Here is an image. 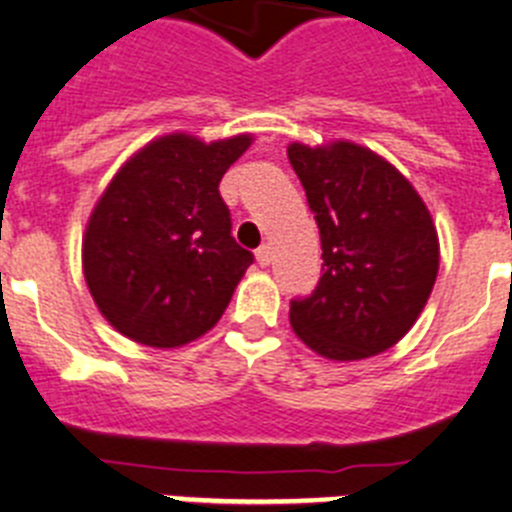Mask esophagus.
I'll list each match as a JSON object with an SVG mask.
<instances>
[{"label": "esophagus", "mask_w": 512, "mask_h": 512, "mask_svg": "<svg viewBox=\"0 0 512 512\" xmlns=\"http://www.w3.org/2000/svg\"><path fill=\"white\" fill-rule=\"evenodd\" d=\"M271 259H274V248H271V243L259 246V251H256V261H259L261 266H269Z\"/></svg>", "instance_id": "1"}]
</instances>
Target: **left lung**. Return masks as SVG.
Returning <instances> with one entry per match:
<instances>
[{"label": "left lung", "instance_id": "obj_1", "mask_svg": "<svg viewBox=\"0 0 512 512\" xmlns=\"http://www.w3.org/2000/svg\"><path fill=\"white\" fill-rule=\"evenodd\" d=\"M323 246L310 297L292 300L289 323L330 361H359L395 346L420 318L438 277V233L413 184L351 140L289 143Z\"/></svg>", "mask_w": 512, "mask_h": 512}]
</instances>
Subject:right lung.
<instances>
[{"label":"right lung","instance_id":"1","mask_svg":"<svg viewBox=\"0 0 512 512\" xmlns=\"http://www.w3.org/2000/svg\"><path fill=\"white\" fill-rule=\"evenodd\" d=\"M251 140L161 135L112 176L81 238V266L94 305L117 333L179 348L223 318L253 253L230 235L217 187Z\"/></svg>","mask_w":512,"mask_h":512}]
</instances>
